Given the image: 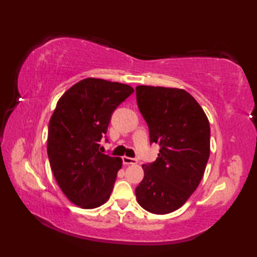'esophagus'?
Segmentation results:
<instances>
[{
	"label": "esophagus",
	"instance_id": "esophagus-1",
	"mask_svg": "<svg viewBox=\"0 0 257 257\" xmlns=\"http://www.w3.org/2000/svg\"><path fill=\"white\" fill-rule=\"evenodd\" d=\"M122 162H123V164H136L137 160L133 159V158H128V156H123Z\"/></svg>",
	"mask_w": 257,
	"mask_h": 257
}]
</instances>
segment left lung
<instances>
[{
	"label": "left lung",
	"instance_id": "left-lung-1",
	"mask_svg": "<svg viewBox=\"0 0 257 257\" xmlns=\"http://www.w3.org/2000/svg\"><path fill=\"white\" fill-rule=\"evenodd\" d=\"M136 97L151 144L161 149L154 162L143 165L144 179L135 194L146 211L167 214L184 205L202 180L210 156V123L184 89L137 86Z\"/></svg>",
	"mask_w": 257,
	"mask_h": 257
}]
</instances>
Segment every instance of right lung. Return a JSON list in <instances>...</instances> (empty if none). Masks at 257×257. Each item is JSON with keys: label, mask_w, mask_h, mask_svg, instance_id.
I'll return each instance as SVG.
<instances>
[{"label": "right lung", "mask_w": 257, "mask_h": 257, "mask_svg": "<svg viewBox=\"0 0 257 257\" xmlns=\"http://www.w3.org/2000/svg\"><path fill=\"white\" fill-rule=\"evenodd\" d=\"M134 93L120 82L80 80L59 99L51 116L47 155L61 190L82 208L105 203L122 160L99 152L115 108Z\"/></svg>", "instance_id": "1"}]
</instances>
